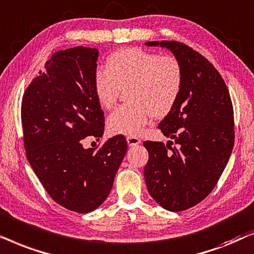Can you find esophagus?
<instances>
[{"label": "esophagus", "instance_id": "esophagus-1", "mask_svg": "<svg viewBox=\"0 0 254 254\" xmlns=\"http://www.w3.org/2000/svg\"><path fill=\"white\" fill-rule=\"evenodd\" d=\"M127 145H129V146H136V145H139L140 144L139 138H137V137H134V136L127 137Z\"/></svg>", "mask_w": 254, "mask_h": 254}]
</instances>
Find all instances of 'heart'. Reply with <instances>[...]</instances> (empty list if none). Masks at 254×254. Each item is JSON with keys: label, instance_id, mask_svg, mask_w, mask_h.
I'll return each instance as SVG.
<instances>
[{"label": "heart", "instance_id": "1", "mask_svg": "<svg viewBox=\"0 0 254 254\" xmlns=\"http://www.w3.org/2000/svg\"><path fill=\"white\" fill-rule=\"evenodd\" d=\"M182 81L181 64L174 57L140 49L116 51L108 58L107 69L99 68L94 75V92L104 109H111L122 90H127L130 103L108 117V130L114 134H139L151 115L162 118L170 114L180 96Z\"/></svg>", "mask_w": 254, "mask_h": 254}]
</instances>
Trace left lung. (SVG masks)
<instances>
[{
    "mask_svg": "<svg viewBox=\"0 0 254 254\" xmlns=\"http://www.w3.org/2000/svg\"><path fill=\"white\" fill-rule=\"evenodd\" d=\"M145 45L170 50L184 72L180 96L159 124L171 140L144 143L148 192L166 210L182 211L210 194L228 164L235 143L231 97L218 70L191 47L175 40Z\"/></svg>",
    "mask_w": 254,
    "mask_h": 254,
    "instance_id": "1",
    "label": "left lung"
}]
</instances>
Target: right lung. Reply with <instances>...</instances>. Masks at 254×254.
I'll list each match as a JSON object with an SVG mask.
<instances>
[{
  "mask_svg": "<svg viewBox=\"0 0 254 254\" xmlns=\"http://www.w3.org/2000/svg\"><path fill=\"white\" fill-rule=\"evenodd\" d=\"M99 50L76 46L54 53L26 88L22 127L26 158L57 203L86 214L106 201L127 150L124 136L100 150L82 139H99L104 115L94 92Z\"/></svg>",
  "mask_w": 254,
  "mask_h": 254,
  "instance_id": "right-lung-1",
  "label": "right lung"
}]
</instances>
